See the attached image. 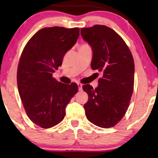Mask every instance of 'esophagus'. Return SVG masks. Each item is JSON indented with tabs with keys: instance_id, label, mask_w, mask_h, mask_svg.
Here are the masks:
<instances>
[{
	"instance_id": "obj_1",
	"label": "esophagus",
	"mask_w": 158,
	"mask_h": 158,
	"mask_svg": "<svg viewBox=\"0 0 158 158\" xmlns=\"http://www.w3.org/2000/svg\"><path fill=\"white\" fill-rule=\"evenodd\" d=\"M77 86H78V90H80V91H81V90H83V88H82V87H83L82 84L81 83H77Z\"/></svg>"
}]
</instances>
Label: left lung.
Here are the masks:
<instances>
[{
	"label": "left lung",
	"mask_w": 158,
	"mask_h": 158,
	"mask_svg": "<svg viewBox=\"0 0 158 158\" xmlns=\"http://www.w3.org/2000/svg\"><path fill=\"white\" fill-rule=\"evenodd\" d=\"M81 34L93 49L91 68L103 74L96 88L83 86L88 95L83 106L86 117L99 127H113L126 114L133 93L132 55L124 40L106 26L82 28Z\"/></svg>",
	"instance_id": "obj_1"
}]
</instances>
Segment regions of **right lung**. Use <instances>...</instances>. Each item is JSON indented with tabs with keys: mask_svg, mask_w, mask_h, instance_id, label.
<instances>
[{
	"mask_svg": "<svg viewBox=\"0 0 158 158\" xmlns=\"http://www.w3.org/2000/svg\"><path fill=\"white\" fill-rule=\"evenodd\" d=\"M79 35V28H43L30 39L21 53L17 69L19 93L28 117L42 128L61 122L66 106L78 90L76 83L58 82L52 73L62 65L64 54Z\"/></svg>",
	"mask_w": 158,
	"mask_h": 158,
	"instance_id": "add662e5",
	"label": "right lung"
}]
</instances>
